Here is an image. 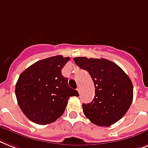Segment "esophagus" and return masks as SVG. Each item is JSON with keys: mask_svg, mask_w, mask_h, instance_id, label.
Segmentation results:
<instances>
[{"mask_svg": "<svg viewBox=\"0 0 148 148\" xmlns=\"http://www.w3.org/2000/svg\"><path fill=\"white\" fill-rule=\"evenodd\" d=\"M77 91L79 93H80V92H81V88H80V86H79V87H77Z\"/></svg>", "mask_w": 148, "mask_h": 148, "instance_id": "1", "label": "esophagus"}]
</instances>
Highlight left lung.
Returning <instances> with one entry per match:
<instances>
[{
  "label": "left lung",
  "mask_w": 148,
  "mask_h": 148,
  "mask_svg": "<svg viewBox=\"0 0 148 148\" xmlns=\"http://www.w3.org/2000/svg\"><path fill=\"white\" fill-rule=\"evenodd\" d=\"M81 69L87 71L95 86V97L83 104L88 119L99 126H110L121 119L130 108L133 99V85L128 76L116 63L105 58H74Z\"/></svg>",
  "instance_id": "1"
}]
</instances>
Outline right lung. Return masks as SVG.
Masks as SVG:
<instances>
[{
    "label": "right lung",
    "instance_id": "right-lung-1",
    "mask_svg": "<svg viewBox=\"0 0 148 148\" xmlns=\"http://www.w3.org/2000/svg\"><path fill=\"white\" fill-rule=\"evenodd\" d=\"M69 57L56 55L36 62L20 74L15 93L24 115L39 125L50 124L62 116L72 96L79 93L68 86L62 70Z\"/></svg>",
    "mask_w": 148,
    "mask_h": 148
}]
</instances>
